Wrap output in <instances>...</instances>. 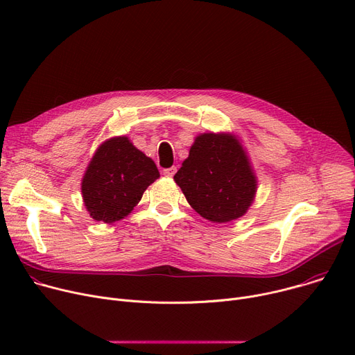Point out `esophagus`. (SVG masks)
<instances>
[{
	"mask_svg": "<svg viewBox=\"0 0 355 355\" xmlns=\"http://www.w3.org/2000/svg\"><path fill=\"white\" fill-rule=\"evenodd\" d=\"M177 173V168L175 166H171V168H165V170L162 171L164 175L166 177H174V174Z\"/></svg>",
	"mask_w": 355,
	"mask_h": 355,
	"instance_id": "obj_1",
	"label": "esophagus"
}]
</instances>
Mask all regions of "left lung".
<instances>
[{
  "instance_id": "left-lung-1",
  "label": "left lung",
  "mask_w": 355,
  "mask_h": 355,
  "mask_svg": "<svg viewBox=\"0 0 355 355\" xmlns=\"http://www.w3.org/2000/svg\"><path fill=\"white\" fill-rule=\"evenodd\" d=\"M174 181L190 206L213 223L245 216L257 191L246 149L230 132L197 135Z\"/></svg>"
}]
</instances>
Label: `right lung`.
<instances>
[{
    "instance_id": "right-lung-1",
    "label": "right lung",
    "mask_w": 355,
    "mask_h": 355,
    "mask_svg": "<svg viewBox=\"0 0 355 355\" xmlns=\"http://www.w3.org/2000/svg\"><path fill=\"white\" fill-rule=\"evenodd\" d=\"M158 177L155 162L128 137L109 138L98 146L82 178L85 207L93 220L119 221Z\"/></svg>"
}]
</instances>
